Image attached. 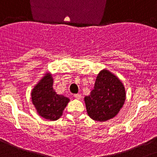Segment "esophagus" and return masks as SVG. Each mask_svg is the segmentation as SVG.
<instances>
[{"label": "esophagus", "instance_id": "34e87169", "mask_svg": "<svg viewBox=\"0 0 157 157\" xmlns=\"http://www.w3.org/2000/svg\"><path fill=\"white\" fill-rule=\"evenodd\" d=\"M74 97H75L77 99H81L82 95L80 94H74Z\"/></svg>", "mask_w": 157, "mask_h": 157}]
</instances>
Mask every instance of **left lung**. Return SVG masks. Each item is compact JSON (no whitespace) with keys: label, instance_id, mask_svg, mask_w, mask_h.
<instances>
[{"label":"left lung","instance_id":"left-lung-1","mask_svg":"<svg viewBox=\"0 0 157 157\" xmlns=\"http://www.w3.org/2000/svg\"><path fill=\"white\" fill-rule=\"evenodd\" d=\"M126 99L124 84L117 76L103 69L96 77L94 88L84 97L87 115L94 121L104 122L118 114Z\"/></svg>","mask_w":157,"mask_h":157}]
</instances>
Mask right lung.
I'll return each instance as SVG.
<instances>
[{
  "label": "right lung",
  "instance_id": "right-lung-1",
  "mask_svg": "<svg viewBox=\"0 0 157 157\" xmlns=\"http://www.w3.org/2000/svg\"><path fill=\"white\" fill-rule=\"evenodd\" d=\"M54 79L46 72L31 91V99L38 115L51 121H57L63 116L70 98L59 94L53 88Z\"/></svg>",
  "mask_w": 157,
  "mask_h": 157
}]
</instances>
